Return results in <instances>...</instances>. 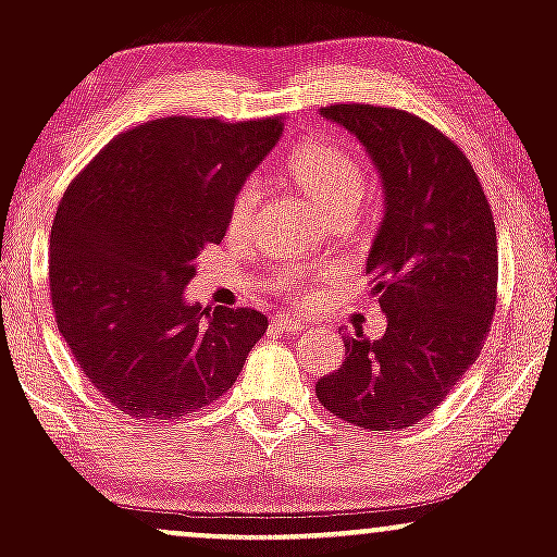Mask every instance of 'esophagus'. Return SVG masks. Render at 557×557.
I'll use <instances>...</instances> for the list:
<instances>
[{
  "label": "esophagus",
  "instance_id": "34e87169",
  "mask_svg": "<svg viewBox=\"0 0 557 557\" xmlns=\"http://www.w3.org/2000/svg\"><path fill=\"white\" fill-rule=\"evenodd\" d=\"M272 327L277 332H290V335H296V332H300L306 327L304 319L300 317H293V314H277L272 319Z\"/></svg>",
  "mask_w": 557,
  "mask_h": 557
}]
</instances>
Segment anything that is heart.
Segmentation results:
<instances>
[{"label":"heart","instance_id":"heart-1","mask_svg":"<svg viewBox=\"0 0 557 557\" xmlns=\"http://www.w3.org/2000/svg\"><path fill=\"white\" fill-rule=\"evenodd\" d=\"M287 172L330 216L356 212L369 194V172L361 159L335 146L332 140H311V144L298 146L287 157ZM259 198L261 190L253 177L243 181L240 188L235 190L233 207H230V227L235 233H240L251 222ZM300 280H304V274L293 270L280 277V285L290 290Z\"/></svg>","mask_w":557,"mask_h":557}]
</instances>
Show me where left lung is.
<instances>
[{
    "mask_svg": "<svg viewBox=\"0 0 557 557\" xmlns=\"http://www.w3.org/2000/svg\"><path fill=\"white\" fill-rule=\"evenodd\" d=\"M322 114L367 146L385 220L367 259L387 314L380 341L345 332V361L317 382L332 417L382 434L430 417L482 354L497 304V235L466 154L419 114L330 104Z\"/></svg>",
    "mask_w": 557,
    "mask_h": 557,
    "instance_id": "1",
    "label": "left lung"
}]
</instances>
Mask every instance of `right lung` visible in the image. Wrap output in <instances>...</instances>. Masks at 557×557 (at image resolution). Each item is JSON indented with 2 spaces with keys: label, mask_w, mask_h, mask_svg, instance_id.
Instances as JSON below:
<instances>
[{
  "label": "right lung",
  "mask_w": 557,
  "mask_h": 557,
  "mask_svg": "<svg viewBox=\"0 0 557 557\" xmlns=\"http://www.w3.org/2000/svg\"><path fill=\"white\" fill-rule=\"evenodd\" d=\"M283 117L151 120L67 185L49 235L57 327L127 417L172 421L225 395L267 332L257 309L185 304L196 257L225 238L235 190Z\"/></svg>",
  "instance_id": "obj_1"
}]
</instances>
